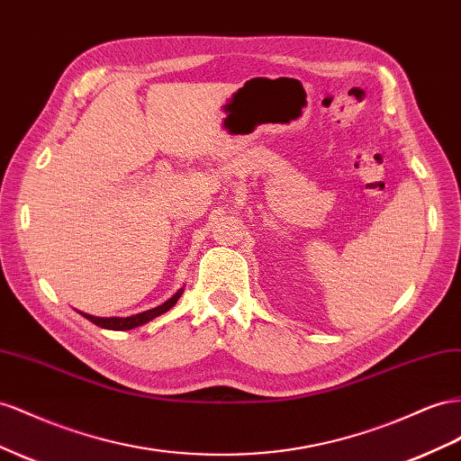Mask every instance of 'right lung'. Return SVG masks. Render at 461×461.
I'll use <instances>...</instances> for the list:
<instances>
[{
  "label": "right lung",
  "mask_w": 461,
  "mask_h": 461,
  "mask_svg": "<svg viewBox=\"0 0 461 461\" xmlns=\"http://www.w3.org/2000/svg\"><path fill=\"white\" fill-rule=\"evenodd\" d=\"M184 293V289H178V293L170 296L167 303H163L157 308H151V310H145V312H140V314H133V316H128V318H98V316H91V314H85L81 312V316H85L89 321L96 323V326H101L104 330H114V331H123V330H133L138 326H143V323L151 321L153 318L165 314L167 310H170L174 304L178 303L180 294Z\"/></svg>",
  "instance_id": "obj_1"
}]
</instances>
